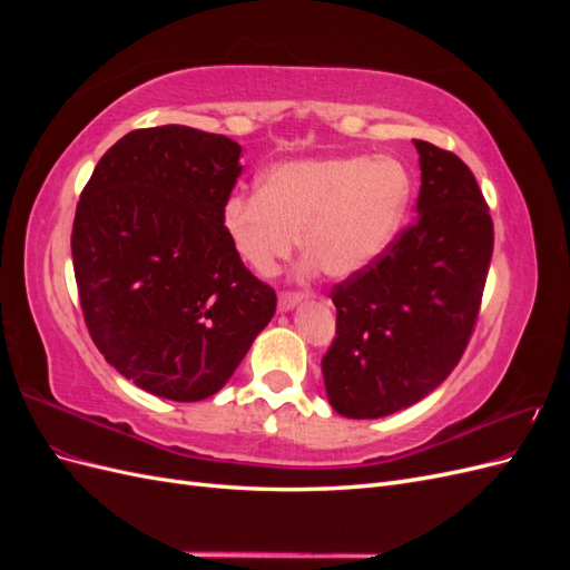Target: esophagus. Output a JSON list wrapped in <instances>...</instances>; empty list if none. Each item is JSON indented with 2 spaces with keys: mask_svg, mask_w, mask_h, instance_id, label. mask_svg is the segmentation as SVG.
<instances>
[{
  "mask_svg": "<svg viewBox=\"0 0 570 570\" xmlns=\"http://www.w3.org/2000/svg\"><path fill=\"white\" fill-rule=\"evenodd\" d=\"M306 299V295H302V292H281L278 297V308L285 314V312H292L297 304H302Z\"/></svg>",
  "mask_w": 570,
  "mask_h": 570,
  "instance_id": "obj_1",
  "label": "esophagus"
}]
</instances>
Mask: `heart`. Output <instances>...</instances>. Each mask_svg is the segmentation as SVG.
<instances>
[{
	"instance_id": "1",
	"label": "heart",
	"mask_w": 570,
	"mask_h": 570,
	"mask_svg": "<svg viewBox=\"0 0 570 570\" xmlns=\"http://www.w3.org/2000/svg\"><path fill=\"white\" fill-rule=\"evenodd\" d=\"M413 180L392 157L299 159L273 166L262 189L228 195L220 223L235 254L271 275L299 245L304 271L318 266L331 278L368 268L394 243L409 212Z\"/></svg>"
}]
</instances>
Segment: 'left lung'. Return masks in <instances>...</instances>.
<instances>
[{"instance_id":"left-lung-1","label":"left lung","mask_w":570,"mask_h":570,"mask_svg":"<svg viewBox=\"0 0 570 570\" xmlns=\"http://www.w3.org/2000/svg\"><path fill=\"white\" fill-rule=\"evenodd\" d=\"M416 218L331 297L337 337L323 356L327 402L347 419H383L421 402L471 340L492 258V218L456 154L413 140Z\"/></svg>"}]
</instances>
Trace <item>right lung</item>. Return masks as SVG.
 <instances>
[{"mask_svg": "<svg viewBox=\"0 0 570 570\" xmlns=\"http://www.w3.org/2000/svg\"><path fill=\"white\" fill-rule=\"evenodd\" d=\"M239 147L187 126L132 130L99 159L71 235L85 323L137 387L199 402L230 381L275 314V292L223 230Z\"/></svg>", "mask_w": 570, "mask_h": 570, "instance_id": "add662e5", "label": "right lung"}]
</instances>
